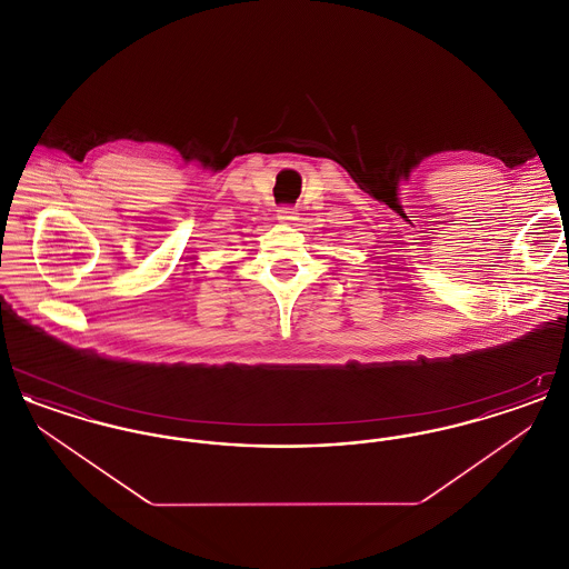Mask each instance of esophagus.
I'll use <instances>...</instances> for the list:
<instances>
[{
	"mask_svg": "<svg viewBox=\"0 0 569 569\" xmlns=\"http://www.w3.org/2000/svg\"><path fill=\"white\" fill-rule=\"evenodd\" d=\"M277 219L281 221V223H290V226H295L298 221V213L295 209H290V207H286V209H279V213H277Z\"/></svg>",
	"mask_w": 569,
	"mask_h": 569,
	"instance_id": "obj_1",
	"label": "esophagus"
}]
</instances>
